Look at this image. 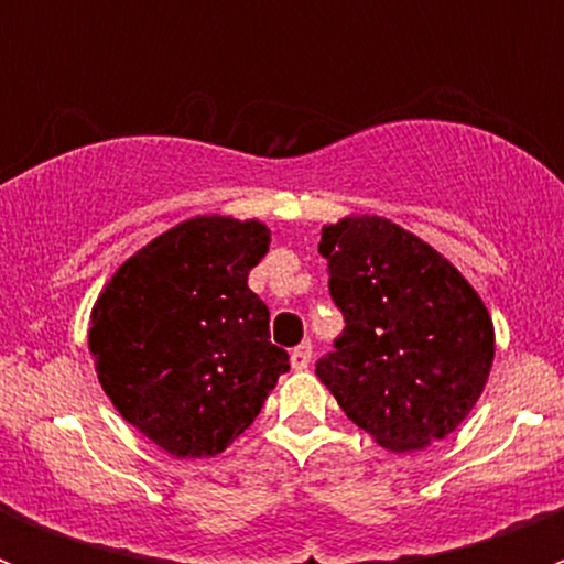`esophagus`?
<instances>
[{"label": "esophagus", "mask_w": 564, "mask_h": 564, "mask_svg": "<svg viewBox=\"0 0 564 564\" xmlns=\"http://www.w3.org/2000/svg\"><path fill=\"white\" fill-rule=\"evenodd\" d=\"M311 358H313L311 341H302L299 347H293V350H291V367H293V370H307Z\"/></svg>", "instance_id": "34e87169"}]
</instances>
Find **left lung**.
<instances>
[{"label": "left lung", "mask_w": 564, "mask_h": 564, "mask_svg": "<svg viewBox=\"0 0 564 564\" xmlns=\"http://www.w3.org/2000/svg\"><path fill=\"white\" fill-rule=\"evenodd\" d=\"M341 336L316 376L378 446L412 452L460 426L495 358L486 305L415 234L383 217L322 228Z\"/></svg>", "instance_id": "obj_1"}]
</instances>
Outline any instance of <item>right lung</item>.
I'll list each match as a JSON object with an SVG mask.
<instances>
[{
    "mask_svg": "<svg viewBox=\"0 0 564 564\" xmlns=\"http://www.w3.org/2000/svg\"><path fill=\"white\" fill-rule=\"evenodd\" d=\"M268 246L257 220L194 217L129 257L93 307L104 392L169 455H220L291 370L248 288Z\"/></svg>",
    "mask_w": 564,
    "mask_h": 564,
    "instance_id": "add662e5",
    "label": "right lung"
}]
</instances>
